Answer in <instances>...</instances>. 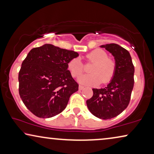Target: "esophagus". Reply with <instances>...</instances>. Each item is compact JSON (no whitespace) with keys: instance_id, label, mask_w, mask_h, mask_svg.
Listing matches in <instances>:
<instances>
[{"instance_id":"1","label":"esophagus","mask_w":154,"mask_h":154,"mask_svg":"<svg viewBox=\"0 0 154 154\" xmlns=\"http://www.w3.org/2000/svg\"><path fill=\"white\" fill-rule=\"evenodd\" d=\"M84 88V86H82V85H79V90H83Z\"/></svg>"}]
</instances>
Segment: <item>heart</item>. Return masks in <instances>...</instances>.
I'll use <instances>...</instances> for the list:
<instances>
[{"mask_svg":"<svg viewBox=\"0 0 154 154\" xmlns=\"http://www.w3.org/2000/svg\"><path fill=\"white\" fill-rule=\"evenodd\" d=\"M88 60L94 63L90 68V74L79 77L84 71V66L79 57L72 58L68 63L67 67L73 77H79L78 82L84 85L95 86L107 83L114 77L116 71V63L108 58L107 54L100 49H96L86 56Z\"/></svg>","mask_w":154,"mask_h":154,"instance_id":"1","label":"heart"}]
</instances>
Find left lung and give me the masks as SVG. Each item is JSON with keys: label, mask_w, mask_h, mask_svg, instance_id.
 <instances>
[{"label": "left lung", "mask_w": 154, "mask_h": 154, "mask_svg": "<svg viewBox=\"0 0 154 154\" xmlns=\"http://www.w3.org/2000/svg\"><path fill=\"white\" fill-rule=\"evenodd\" d=\"M100 47L114 56L116 71L106 87L93 88L94 95L86 100V105L91 113L105 120L116 117L128 105L134 86L135 68L128 51L120 45L112 43Z\"/></svg>", "instance_id": "8db88e82"}]
</instances>
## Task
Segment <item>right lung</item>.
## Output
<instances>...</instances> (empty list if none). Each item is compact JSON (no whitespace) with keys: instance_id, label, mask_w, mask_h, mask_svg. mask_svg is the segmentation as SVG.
I'll list each match as a JSON object with an SVG mask.
<instances>
[{"instance_id":"add662e5","label":"right lung","mask_w":154,"mask_h":154,"mask_svg":"<svg viewBox=\"0 0 154 154\" xmlns=\"http://www.w3.org/2000/svg\"><path fill=\"white\" fill-rule=\"evenodd\" d=\"M76 51L45 44L32 49L19 72V93L26 107L36 116L50 118L60 114L78 84L68 70Z\"/></svg>"}]
</instances>
